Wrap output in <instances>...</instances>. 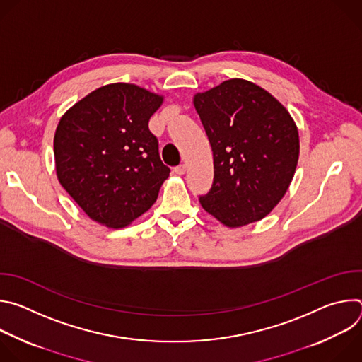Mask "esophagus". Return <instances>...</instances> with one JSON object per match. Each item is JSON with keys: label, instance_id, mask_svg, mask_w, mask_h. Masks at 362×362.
<instances>
[{"label": "esophagus", "instance_id": "1", "mask_svg": "<svg viewBox=\"0 0 362 362\" xmlns=\"http://www.w3.org/2000/svg\"><path fill=\"white\" fill-rule=\"evenodd\" d=\"M175 173L179 176H183L186 173V165H179L175 168Z\"/></svg>", "mask_w": 362, "mask_h": 362}]
</instances>
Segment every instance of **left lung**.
<instances>
[{
    "label": "left lung",
    "instance_id": "left-lung-1",
    "mask_svg": "<svg viewBox=\"0 0 362 362\" xmlns=\"http://www.w3.org/2000/svg\"><path fill=\"white\" fill-rule=\"evenodd\" d=\"M214 151V183L202 208L228 228L264 219L285 196L299 158L298 127L265 88L230 78L196 93Z\"/></svg>",
    "mask_w": 362,
    "mask_h": 362
}]
</instances>
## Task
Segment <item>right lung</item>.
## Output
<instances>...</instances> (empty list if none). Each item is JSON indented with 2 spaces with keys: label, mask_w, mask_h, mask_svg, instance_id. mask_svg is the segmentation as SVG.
Instances as JSON below:
<instances>
[{
  "label": "right lung",
  "mask_w": 362,
  "mask_h": 362,
  "mask_svg": "<svg viewBox=\"0 0 362 362\" xmlns=\"http://www.w3.org/2000/svg\"><path fill=\"white\" fill-rule=\"evenodd\" d=\"M163 100L136 84L113 83L62 116L54 134L57 177L94 222L120 229L156 202L170 169L148 120Z\"/></svg>",
  "instance_id": "add662e5"
}]
</instances>
